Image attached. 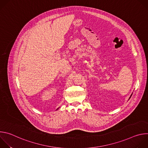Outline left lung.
<instances>
[{"label":"left lung","instance_id":"8db88e82","mask_svg":"<svg viewBox=\"0 0 148 148\" xmlns=\"http://www.w3.org/2000/svg\"><path fill=\"white\" fill-rule=\"evenodd\" d=\"M132 94H131V96H130V98H129V99H130V98H131V96H132Z\"/></svg>","mask_w":148,"mask_h":148}]
</instances>
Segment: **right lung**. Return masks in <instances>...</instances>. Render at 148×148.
Wrapping results in <instances>:
<instances>
[{
    "label": "right lung",
    "mask_w": 148,
    "mask_h": 148,
    "mask_svg": "<svg viewBox=\"0 0 148 148\" xmlns=\"http://www.w3.org/2000/svg\"><path fill=\"white\" fill-rule=\"evenodd\" d=\"M58 108H57V110H58Z\"/></svg>",
    "instance_id": "right-lung-1"
}]
</instances>
